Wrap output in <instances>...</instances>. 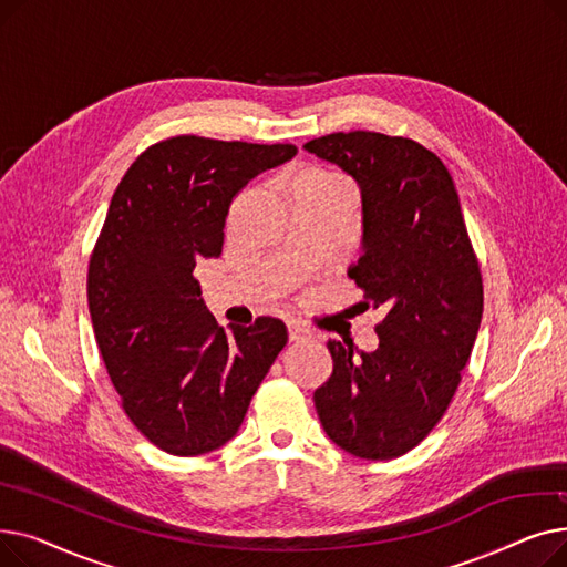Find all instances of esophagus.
Returning a JSON list of instances; mask_svg holds the SVG:
<instances>
[{"instance_id": "34e87169", "label": "esophagus", "mask_w": 567, "mask_h": 567, "mask_svg": "<svg viewBox=\"0 0 567 567\" xmlns=\"http://www.w3.org/2000/svg\"><path fill=\"white\" fill-rule=\"evenodd\" d=\"M287 331H289V340L291 342H299V340H308L312 333L306 329V326H301V323H296V321H291L289 326H287Z\"/></svg>"}]
</instances>
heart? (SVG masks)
Wrapping results in <instances>:
<instances>
[{
	"instance_id": "obj_1",
	"label": "heart",
	"mask_w": 567,
	"mask_h": 567,
	"mask_svg": "<svg viewBox=\"0 0 567 567\" xmlns=\"http://www.w3.org/2000/svg\"><path fill=\"white\" fill-rule=\"evenodd\" d=\"M333 188H347L342 178L333 172L326 169H306L293 178L289 190H333Z\"/></svg>"
}]
</instances>
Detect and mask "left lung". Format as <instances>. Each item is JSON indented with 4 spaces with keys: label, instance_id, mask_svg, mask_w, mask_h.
<instances>
[{
    "label": "left lung",
    "instance_id": "left-lung-1",
    "mask_svg": "<svg viewBox=\"0 0 567 567\" xmlns=\"http://www.w3.org/2000/svg\"><path fill=\"white\" fill-rule=\"evenodd\" d=\"M361 190V257L349 278L381 308L379 347L329 340L333 374L315 391L323 432L361 460L419 445L449 409L483 319V278L451 172L423 144L370 131L303 144Z\"/></svg>",
    "mask_w": 567,
    "mask_h": 567
}]
</instances>
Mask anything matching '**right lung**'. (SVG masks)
<instances>
[{"label": "right lung", "mask_w": 567, "mask_h": 567, "mask_svg": "<svg viewBox=\"0 0 567 567\" xmlns=\"http://www.w3.org/2000/svg\"><path fill=\"white\" fill-rule=\"evenodd\" d=\"M293 156V144L178 135L148 146L112 195L89 261V312L126 415L169 455L225 445L287 344L276 317L225 333L193 271L220 257L234 195Z\"/></svg>", "instance_id": "right-lung-1"}]
</instances>
